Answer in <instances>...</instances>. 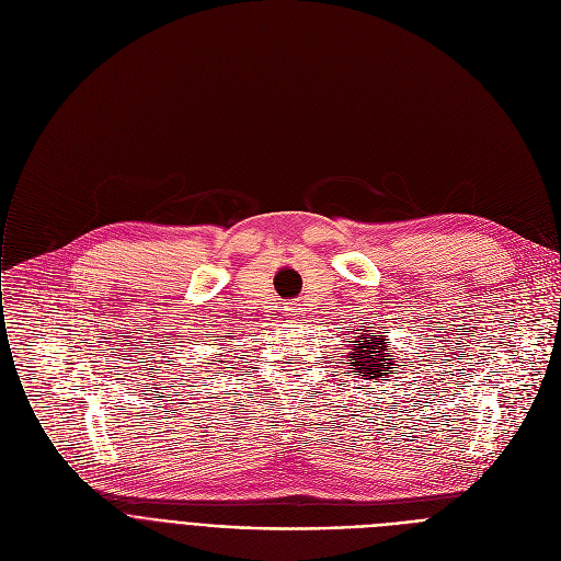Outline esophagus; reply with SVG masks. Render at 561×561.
Listing matches in <instances>:
<instances>
[{
    "label": "esophagus",
    "instance_id": "34e87169",
    "mask_svg": "<svg viewBox=\"0 0 561 561\" xmlns=\"http://www.w3.org/2000/svg\"><path fill=\"white\" fill-rule=\"evenodd\" d=\"M302 311H305V309H302V305H298V307H293V309H290V316H300Z\"/></svg>",
    "mask_w": 561,
    "mask_h": 561
}]
</instances>
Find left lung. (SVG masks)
Segmentation results:
<instances>
[{"label":"left lung","instance_id":"obj_1","mask_svg":"<svg viewBox=\"0 0 561 561\" xmlns=\"http://www.w3.org/2000/svg\"><path fill=\"white\" fill-rule=\"evenodd\" d=\"M355 330V336L347 343V355L345 362L350 364V373H355L359 379H381V377H393L396 368L402 366V359L396 357V350L391 347L389 332L366 328ZM385 381V379H381Z\"/></svg>","mask_w":561,"mask_h":561}]
</instances>
